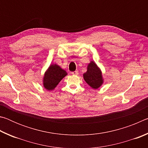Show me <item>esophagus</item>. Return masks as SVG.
Masks as SVG:
<instances>
[{"instance_id":"esophagus-1","label":"esophagus","mask_w":148,"mask_h":148,"mask_svg":"<svg viewBox=\"0 0 148 148\" xmlns=\"http://www.w3.org/2000/svg\"><path fill=\"white\" fill-rule=\"evenodd\" d=\"M72 74H73V75H77V74H78V71H74V72H72Z\"/></svg>"}]
</instances>
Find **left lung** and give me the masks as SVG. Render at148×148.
Returning <instances> with one entry per match:
<instances>
[{"mask_svg":"<svg viewBox=\"0 0 148 148\" xmlns=\"http://www.w3.org/2000/svg\"><path fill=\"white\" fill-rule=\"evenodd\" d=\"M84 80L89 86L94 89H97L103 84L101 70L97 66L95 61H91L87 65L86 73L83 74Z\"/></svg>","mask_w":148,"mask_h":148,"instance_id":"8db88e82","label":"left lung"}]
</instances>
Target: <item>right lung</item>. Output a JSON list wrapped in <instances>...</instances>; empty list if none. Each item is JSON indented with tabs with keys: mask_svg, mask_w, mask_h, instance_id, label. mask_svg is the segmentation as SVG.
I'll return each mask as SVG.
<instances>
[{
	"mask_svg": "<svg viewBox=\"0 0 148 148\" xmlns=\"http://www.w3.org/2000/svg\"><path fill=\"white\" fill-rule=\"evenodd\" d=\"M66 75L67 72L59 65L57 64H50L44 75V87L48 91H52Z\"/></svg>",
	"mask_w": 148,
	"mask_h": 148,
	"instance_id": "1",
	"label": "right lung"
}]
</instances>
